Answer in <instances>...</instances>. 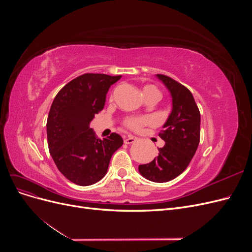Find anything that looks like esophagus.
Wrapping results in <instances>:
<instances>
[{"label":"esophagus","mask_w":252,"mask_h":252,"mask_svg":"<svg viewBox=\"0 0 252 252\" xmlns=\"http://www.w3.org/2000/svg\"><path fill=\"white\" fill-rule=\"evenodd\" d=\"M134 142H135V138H134V136H132V135H128V136H126V138L124 139V143L125 144H132Z\"/></svg>","instance_id":"1"}]
</instances>
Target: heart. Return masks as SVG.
Instances as JSON below:
<instances>
[{
  "instance_id": "heart-1",
  "label": "heart",
  "mask_w": 252,
  "mask_h": 252,
  "mask_svg": "<svg viewBox=\"0 0 252 252\" xmlns=\"http://www.w3.org/2000/svg\"><path fill=\"white\" fill-rule=\"evenodd\" d=\"M142 94L144 96H147L150 94H155L158 96L159 91L157 86L152 85V84H148V85H145L142 88ZM148 122V119L145 117H128L125 119L124 124L126 127L133 129V130H138L143 125H145Z\"/></svg>"
}]
</instances>
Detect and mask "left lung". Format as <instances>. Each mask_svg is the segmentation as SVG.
I'll return each instance as SVG.
<instances>
[{
	"label": "left lung",
	"instance_id": "1",
	"mask_svg": "<svg viewBox=\"0 0 252 252\" xmlns=\"http://www.w3.org/2000/svg\"><path fill=\"white\" fill-rule=\"evenodd\" d=\"M172 96V111L159 131L165 145L148 164L139 166L144 178L157 183L175 179L191 161L200 143L201 114L190 90L165 74H157Z\"/></svg>",
	"mask_w": 252,
	"mask_h": 252
}]
</instances>
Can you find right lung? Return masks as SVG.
<instances>
[{"label":"right lung","mask_w":252,"mask_h":252,"mask_svg":"<svg viewBox=\"0 0 252 252\" xmlns=\"http://www.w3.org/2000/svg\"><path fill=\"white\" fill-rule=\"evenodd\" d=\"M122 75L85 73L73 79L56 95L47 119L50 156L66 179L80 186L102 180L110 158L123 139L116 132L98 139L89 127L94 114L103 110L106 94Z\"/></svg>","instance_id":"1"}]
</instances>
